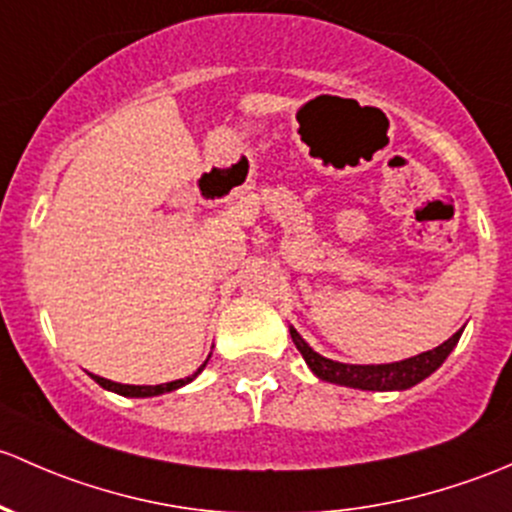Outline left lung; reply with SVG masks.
Here are the masks:
<instances>
[{"mask_svg": "<svg viewBox=\"0 0 512 512\" xmlns=\"http://www.w3.org/2000/svg\"><path fill=\"white\" fill-rule=\"evenodd\" d=\"M461 333L463 330L453 333L444 345L434 347V350L421 352V355L409 357V360L402 362H392V365H345V362H335L318 355L291 325V337L295 347H298L300 355L308 362L315 377L325 379V382L342 384V387L370 389V392H392V389H409L414 384H419L421 379H426L431 372H436L444 365V360L451 355Z\"/></svg>", "mask_w": 512, "mask_h": 512, "instance_id": "8db88e82", "label": "left lung"}]
</instances>
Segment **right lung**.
I'll list each match as a JSON object with an SVG mask.
<instances>
[{
	"label": "right lung",
	"instance_id": "add662e5",
	"mask_svg": "<svg viewBox=\"0 0 512 512\" xmlns=\"http://www.w3.org/2000/svg\"><path fill=\"white\" fill-rule=\"evenodd\" d=\"M209 357H212V355H209ZM209 357L204 360V365L199 367V370L194 374H189V377L175 379V382H167V384H155V387H140V384H138V387H135V384H118V382H110V379H105V377H98V374H93V379H96V382L103 389H110V392H115V394H123V397H157V394L172 392V389H179V387H184V384L192 382V379L197 377V374L202 372L204 367H207Z\"/></svg>",
	"mask_w": 512,
	"mask_h": 512
}]
</instances>
